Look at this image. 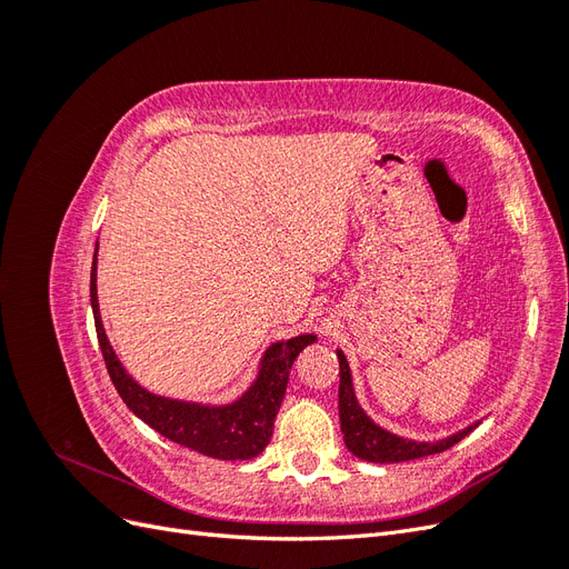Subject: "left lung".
<instances>
[{
  "label": "left lung",
  "instance_id": "8db88e82",
  "mask_svg": "<svg viewBox=\"0 0 569 569\" xmlns=\"http://www.w3.org/2000/svg\"><path fill=\"white\" fill-rule=\"evenodd\" d=\"M339 358V422H341V435L347 449L368 462H403V460H416L425 456H435L446 449H451L453 443L468 437L472 429L479 425H468L456 435L443 437L439 441H416V439H403L399 435L387 432L385 427L372 422L368 412L360 408L353 380H351V368L349 360L341 351H337Z\"/></svg>",
  "mask_w": 569,
  "mask_h": 569
}]
</instances>
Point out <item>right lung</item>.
<instances>
[{
    "label": "right lung",
    "mask_w": 569,
    "mask_h": 569,
    "mask_svg": "<svg viewBox=\"0 0 569 569\" xmlns=\"http://www.w3.org/2000/svg\"><path fill=\"white\" fill-rule=\"evenodd\" d=\"M97 251L99 242L94 244L92 258L90 301L99 349L101 356H104L109 377L113 387L118 389L120 399L126 401V406L142 422H147L151 429H157L166 439L184 446V449H192L197 453L218 460L256 458L266 449L272 437L274 416H278V410L282 406L291 366H295L297 356L308 347V343H313L318 337L299 335L287 341L270 343L261 358V366H258L256 380L232 403L211 406L159 396L132 380V375H128L123 363H120L107 337L97 299Z\"/></svg>",
    "instance_id": "obj_1"
}]
</instances>
